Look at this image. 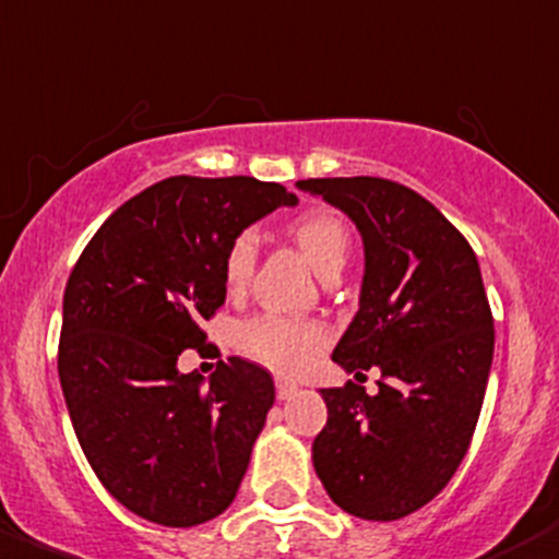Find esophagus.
I'll return each mask as SVG.
<instances>
[{
  "label": "esophagus",
  "mask_w": 559,
  "mask_h": 559,
  "mask_svg": "<svg viewBox=\"0 0 559 559\" xmlns=\"http://www.w3.org/2000/svg\"><path fill=\"white\" fill-rule=\"evenodd\" d=\"M297 393H299V388L294 384V381L276 379V399H280V402H288V399H294Z\"/></svg>",
  "instance_id": "1"
}]
</instances>
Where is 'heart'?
I'll return each instance as SVG.
<instances>
[{
	"mask_svg": "<svg viewBox=\"0 0 559 559\" xmlns=\"http://www.w3.org/2000/svg\"><path fill=\"white\" fill-rule=\"evenodd\" d=\"M290 237L311 260L313 269L322 276L333 274L345 265L350 254V228L331 209H317L290 223ZM257 265V234L237 231L231 237L223 257V280L231 294H240L248 285ZM328 342L325 325L313 319H288L262 313L248 319L237 331V345L246 356L269 365L280 373H297L317 356V350Z\"/></svg>",
	"mask_w": 559,
	"mask_h": 559,
	"instance_id": "1",
	"label": "heart"
}]
</instances>
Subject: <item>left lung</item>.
<instances>
[{
  "mask_svg": "<svg viewBox=\"0 0 559 559\" xmlns=\"http://www.w3.org/2000/svg\"><path fill=\"white\" fill-rule=\"evenodd\" d=\"M365 240L359 313L333 361L379 393L322 390L328 424L313 466L331 500L361 520L427 507L469 450L495 350L492 308L466 237L409 186L388 178H308Z\"/></svg>",
  "mask_w": 559,
  "mask_h": 559,
  "instance_id": "left-lung-1",
  "label": "left lung"
}]
</instances>
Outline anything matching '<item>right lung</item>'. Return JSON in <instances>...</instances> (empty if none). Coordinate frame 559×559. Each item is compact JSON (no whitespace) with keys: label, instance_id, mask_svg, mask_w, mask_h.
<instances>
[{"label":"right lung","instance_id":"1","mask_svg":"<svg viewBox=\"0 0 559 559\" xmlns=\"http://www.w3.org/2000/svg\"><path fill=\"white\" fill-rule=\"evenodd\" d=\"M294 203L254 178H166L109 214L70 271L59 338L70 421L104 489L152 523H206L240 489L274 381L231 356L200 388L178 356H221L200 325L226 302L228 242Z\"/></svg>","mask_w":559,"mask_h":559}]
</instances>
